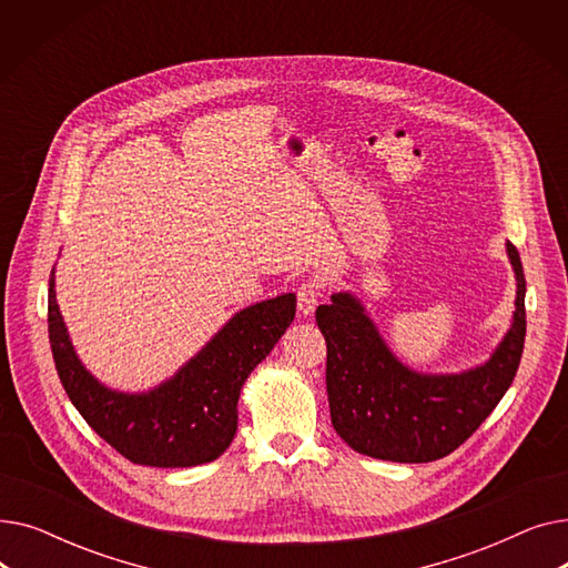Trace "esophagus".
I'll return each instance as SVG.
<instances>
[{"instance_id":"esophagus-1","label":"esophagus","mask_w":568,"mask_h":568,"mask_svg":"<svg viewBox=\"0 0 568 568\" xmlns=\"http://www.w3.org/2000/svg\"><path fill=\"white\" fill-rule=\"evenodd\" d=\"M324 294V285L317 278H306L300 290H296V306H300L302 315H311L317 306V302L322 300Z\"/></svg>"}]
</instances>
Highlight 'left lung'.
I'll use <instances>...</instances> for the list:
<instances>
[{
    "instance_id": "left-lung-1",
    "label": "left lung",
    "mask_w": 568,
    "mask_h": 568,
    "mask_svg": "<svg viewBox=\"0 0 568 568\" xmlns=\"http://www.w3.org/2000/svg\"><path fill=\"white\" fill-rule=\"evenodd\" d=\"M516 315L490 362L463 375H416L386 349L373 322L349 294L317 306L326 341V394L336 433L371 458L430 463L471 437L509 389L525 347V274L514 244Z\"/></svg>"
}]
</instances>
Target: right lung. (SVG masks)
I'll return each mask as SVG.
<instances>
[{"label":"right lung","instance_id":"obj_1","mask_svg":"<svg viewBox=\"0 0 568 568\" xmlns=\"http://www.w3.org/2000/svg\"><path fill=\"white\" fill-rule=\"evenodd\" d=\"M52 274L48 290L52 359L82 419L135 465L195 467L216 460L236 433L239 392L294 320L296 296L281 294L236 313L170 382L149 394L126 396L105 389L78 362L54 302Z\"/></svg>","mask_w":568,"mask_h":568}]
</instances>
